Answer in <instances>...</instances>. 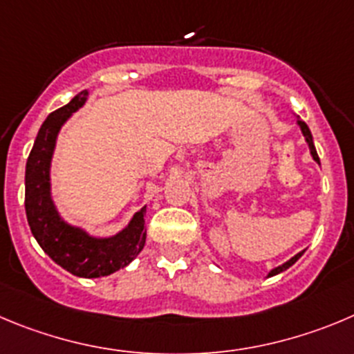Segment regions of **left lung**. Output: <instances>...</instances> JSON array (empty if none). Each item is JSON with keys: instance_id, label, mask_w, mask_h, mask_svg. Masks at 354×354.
Masks as SVG:
<instances>
[{"instance_id": "obj_1", "label": "left lung", "mask_w": 354, "mask_h": 354, "mask_svg": "<svg viewBox=\"0 0 354 354\" xmlns=\"http://www.w3.org/2000/svg\"><path fill=\"white\" fill-rule=\"evenodd\" d=\"M297 124H299L300 131H302L304 138H306L307 145H309V151H311L313 158H315V160L318 162V164H319V157H318V153H316L315 143H313V134H311V131H309V127H307V124H306V122H302V120H297ZM304 252H306V250H304ZM304 252L297 253V255H295V257H292V259H290L288 262H285V263H283V266H279V267H276V269H272V270H270V272H269V277H270V276H276V274L283 272V270H286V269H288V267H292L293 263H295L297 260H299L300 257L304 255Z\"/></svg>"}]
</instances>
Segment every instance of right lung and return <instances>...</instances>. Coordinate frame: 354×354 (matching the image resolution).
Segmentation results:
<instances>
[{"label":"right lung","instance_id":"1","mask_svg":"<svg viewBox=\"0 0 354 354\" xmlns=\"http://www.w3.org/2000/svg\"><path fill=\"white\" fill-rule=\"evenodd\" d=\"M87 97L88 92L82 91L66 106L48 115L39 127L26 164V216L35 239L57 266L78 277H101L124 269L140 255L147 241V206L131 218L125 229L110 237L91 236L59 214L52 199V155L61 127Z\"/></svg>","mask_w":354,"mask_h":354}]
</instances>
